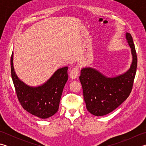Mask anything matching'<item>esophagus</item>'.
<instances>
[{
    "label": "esophagus",
    "mask_w": 146,
    "mask_h": 146,
    "mask_svg": "<svg viewBox=\"0 0 146 146\" xmlns=\"http://www.w3.org/2000/svg\"><path fill=\"white\" fill-rule=\"evenodd\" d=\"M79 75V68L78 66H74L70 71V77L72 79H75Z\"/></svg>",
    "instance_id": "esophagus-1"
}]
</instances>
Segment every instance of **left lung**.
I'll list each match as a JSON object with an SVG mask.
<instances>
[{"instance_id": "left-lung-1", "label": "left lung", "mask_w": 146, "mask_h": 146, "mask_svg": "<svg viewBox=\"0 0 146 146\" xmlns=\"http://www.w3.org/2000/svg\"><path fill=\"white\" fill-rule=\"evenodd\" d=\"M125 37L132 55L131 66L127 72L108 78L94 68H85L81 70L79 78L86 109L95 116H103L110 113L128 98L132 91L137 57L131 35L126 33Z\"/></svg>"}]
</instances>
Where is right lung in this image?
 <instances>
[{
	"label": "right lung",
	"mask_w": 146,
	"mask_h": 146,
	"mask_svg": "<svg viewBox=\"0 0 146 146\" xmlns=\"http://www.w3.org/2000/svg\"><path fill=\"white\" fill-rule=\"evenodd\" d=\"M11 68L17 97L24 110L41 119H47L57 112L63 90L68 78V67L58 69L45 83L36 87L27 85L17 77L13 66V52Z\"/></svg>",
	"instance_id": "1"
}]
</instances>
